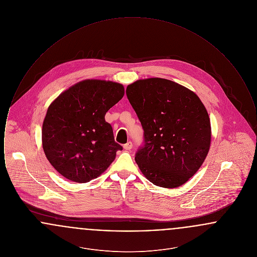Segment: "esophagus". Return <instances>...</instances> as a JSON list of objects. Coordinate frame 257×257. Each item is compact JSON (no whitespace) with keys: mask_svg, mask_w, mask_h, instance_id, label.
Segmentation results:
<instances>
[{"mask_svg":"<svg viewBox=\"0 0 257 257\" xmlns=\"http://www.w3.org/2000/svg\"><path fill=\"white\" fill-rule=\"evenodd\" d=\"M123 147H124L125 150H131L132 147H133V144H132L131 142H128L127 144H125V145L123 146Z\"/></svg>","mask_w":257,"mask_h":257,"instance_id":"esophagus-1","label":"esophagus"}]
</instances>
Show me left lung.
I'll return each mask as SVG.
<instances>
[{
    "instance_id": "left-lung-1",
    "label": "left lung",
    "mask_w": 257,
    "mask_h": 257,
    "mask_svg": "<svg viewBox=\"0 0 257 257\" xmlns=\"http://www.w3.org/2000/svg\"><path fill=\"white\" fill-rule=\"evenodd\" d=\"M126 95L144 129L135 160L151 183L176 188L203 164L211 142L207 110L195 92L167 79L139 80Z\"/></svg>"
}]
</instances>
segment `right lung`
I'll return each mask as SVG.
<instances>
[{
	"mask_svg": "<svg viewBox=\"0 0 257 257\" xmlns=\"http://www.w3.org/2000/svg\"><path fill=\"white\" fill-rule=\"evenodd\" d=\"M123 95L118 83L85 80L53 101L42 125V147L62 176L77 183L89 182L122 150L105 114Z\"/></svg>",
	"mask_w": 257,
	"mask_h": 257,
	"instance_id": "add662e5",
	"label": "right lung"
}]
</instances>
